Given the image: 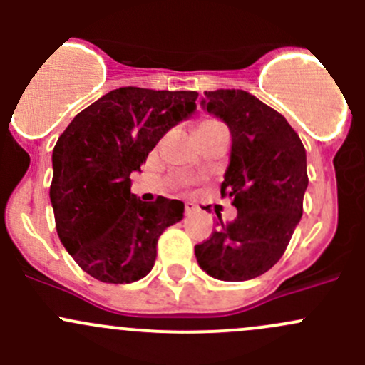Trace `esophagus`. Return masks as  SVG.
Returning a JSON list of instances; mask_svg holds the SVG:
<instances>
[{
    "label": "esophagus",
    "instance_id": "34e87169",
    "mask_svg": "<svg viewBox=\"0 0 365 365\" xmlns=\"http://www.w3.org/2000/svg\"><path fill=\"white\" fill-rule=\"evenodd\" d=\"M197 210H200V206L196 203H192V201H187L185 203V213L187 215H192V213H196Z\"/></svg>",
    "mask_w": 365,
    "mask_h": 365
}]
</instances>
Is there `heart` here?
Here are the masks:
<instances>
[{
  "label": "heart",
  "mask_w": 365,
  "mask_h": 365,
  "mask_svg": "<svg viewBox=\"0 0 365 365\" xmlns=\"http://www.w3.org/2000/svg\"><path fill=\"white\" fill-rule=\"evenodd\" d=\"M208 123H215V120H203L200 125H208ZM178 185H180V187H187V185H189V180L182 178V180H180V182H178Z\"/></svg>",
  "instance_id": "obj_1"
}]
</instances>
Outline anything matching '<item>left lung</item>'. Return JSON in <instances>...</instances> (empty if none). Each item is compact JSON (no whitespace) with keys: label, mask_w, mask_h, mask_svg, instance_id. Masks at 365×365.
<instances>
[{"label":"left lung","mask_w":365,"mask_h":365,"mask_svg":"<svg viewBox=\"0 0 365 365\" xmlns=\"http://www.w3.org/2000/svg\"><path fill=\"white\" fill-rule=\"evenodd\" d=\"M203 106L230 127L233 145L220 194L238 213L231 222L220 220L194 251L212 277L249 281L281 259L300 222L309 183L305 148L282 114L247 91H205Z\"/></svg>","instance_id":"obj_1"}]
</instances>
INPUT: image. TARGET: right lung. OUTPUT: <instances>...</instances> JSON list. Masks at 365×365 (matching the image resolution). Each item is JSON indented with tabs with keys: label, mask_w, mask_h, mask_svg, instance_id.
<instances>
[{
	"label": "right lung",
	"mask_w": 365,
	"mask_h": 365,
	"mask_svg": "<svg viewBox=\"0 0 365 365\" xmlns=\"http://www.w3.org/2000/svg\"><path fill=\"white\" fill-rule=\"evenodd\" d=\"M196 91L125 86L83 109L53 150L51 203L70 256L91 277L128 284L150 274L157 242L183 217V203L130 192L162 135L196 109Z\"/></svg>",
	"instance_id": "right-lung-1"
}]
</instances>
